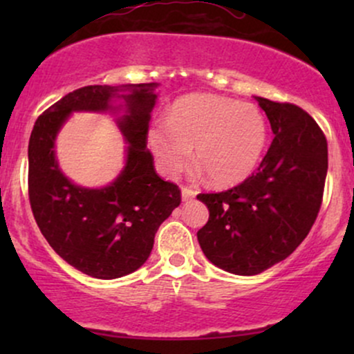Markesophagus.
<instances>
[{
    "label": "esophagus",
    "instance_id": "34e87169",
    "mask_svg": "<svg viewBox=\"0 0 354 354\" xmlns=\"http://www.w3.org/2000/svg\"><path fill=\"white\" fill-rule=\"evenodd\" d=\"M196 196V191L194 189H191V188H181V200L183 201H189V200H193V198Z\"/></svg>",
    "mask_w": 354,
    "mask_h": 354
}]
</instances>
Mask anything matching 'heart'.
<instances>
[{
  "label": "heart",
  "mask_w": 354,
  "mask_h": 354,
  "mask_svg": "<svg viewBox=\"0 0 354 354\" xmlns=\"http://www.w3.org/2000/svg\"><path fill=\"white\" fill-rule=\"evenodd\" d=\"M148 145L158 168L178 176L196 156L219 186L245 181L261 161L268 121L258 106L218 95H188L169 109L166 123L148 129Z\"/></svg>",
  "instance_id": "b5f03b06"
}]
</instances>
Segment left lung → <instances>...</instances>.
Here are the masks:
<instances>
[{"label": "left lung", "mask_w": 354, "mask_h": 354, "mask_svg": "<svg viewBox=\"0 0 354 354\" xmlns=\"http://www.w3.org/2000/svg\"><path fill=\"white\" fill-rule=\"evenodd\" d=\"M274 140L258 171L221 193H201L209 218L198 241L214 266L253 276L283 261L310 233L323 201L328 143L304 109L256 96Z\"/></svg>", "instance_id": "left-lung-1"}]
</instances>
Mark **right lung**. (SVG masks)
<instances>
[{
  "mask_svg": "<svg viewBox=\"0 0 354 354\" xmlns=\"http://www.w3.org/2000/svg\"><path fill=\"white\" fill-rule=\"evenodd\" d=\"M158 83L93 84L68 93L36 120L28 146V189L35 219L68 265L98 279L126 276L145 265L154 234L181 203L180 188L154 171L146 149ZM111 112L124 135L127 161L117 180L84 189L55 160V136L73 112Z\"/></svg>",
  "mask_w": 354,
  "mask_h": 354,
  "instance_id": "1",
  "label": "right lung"
}]
</instances>
